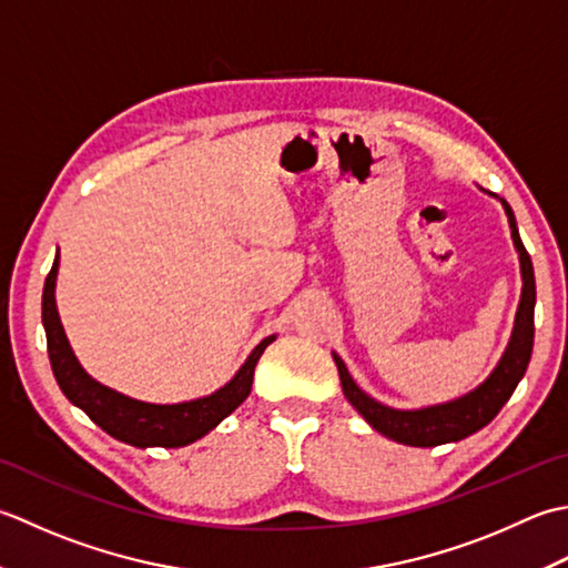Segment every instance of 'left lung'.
<instances>
[{
    "label": "left lung",
    "mask_w": 568,
    "mask_h": 568,
    "mask_svg": "<svg viewBox=\"0 0 568 568\" xmlns=\"http://www.w3.org/2000/svg\"><path fill=\"white\" fill-rule=\"evenodd\" d=\"M495 195V193H493ZM503 207L510 220L513 242L519 254V270H523V296H519L517 316L513 338L507 343V348L500 357V363L490 373V377L478 385L468 395H463L454 402L434 404V407L424 409H392L379 404L355 385L348 367L333 353V361L338 365L343 395L353 407L363 414V419L373 426L375 432L385 434L387 438L404 446H442L450 442H460L470 434H476L483 426H488L497 412L505 407V402L513 397L517 382L525 377L531 345H535V301H537V286H535V270H531V260L519 240L517 223L513 207L503 201Z\"/></svg>",
    "instance_id": "obj_1"
}]
</instances>
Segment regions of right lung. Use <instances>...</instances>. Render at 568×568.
Instances as JSON below:
<instances>
[{"label":"right lung","mask_w":568,"mask_h":568,"mask_svg":"<svg viewBox=\"0 0 568 568\" xmlns=\"http://www.w3.org/2000/svg\"><path fill=\"white\" fill-rule=\"evenodd\" d=\"M55 276H58V257L53 267L45 276L43 298H41V318L45 328V343H49V361L55 375L58 387L71 399L75 407L83 409L102 432L136 448L161 446V448H179L199 442L207 432L233 414L242 402L247 399L252 389V377L257 361L264 348L276 338L270 335L242 365L235 377L225 387L215 389L213 395L181 402V404H149L139 402L126 395H120L98 379H92L83 367L65 338L61 326V316L55 308Z\"/></svg>","instance_id":"obj_1"}]
</instances>
